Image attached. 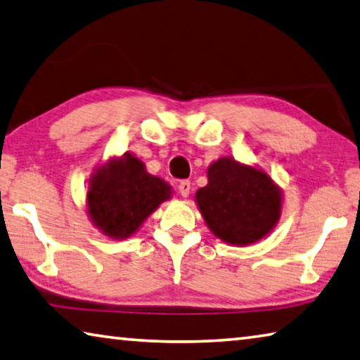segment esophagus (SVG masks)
<instances>
[{"label": "esophagus", "instance_id": "34e87169", "mask_svg": "<svg viewBox=\"0 0 360 360\" xmlns=\"http://www.w3.org/2000/svg\"><path fill=\"white\" fill-rule=\"evenodd\" d=\"M176 190L181 194L184 198L190 196V191H191V181L190 180H181L179 185H176Z\"/></svg>", "mask_w": 360, "mask_h": 360}]
</instances>
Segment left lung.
Returning <instances> with one entry per match:
<instances>
[{"label": "left lung", "mask_w": 360, "mask_h": 360, "mask_svg": "<svg viewBox=\"0 0 360 360\" xmlns=\"http://www.w3.org/2000/svg\"><path fill=\"white\" fill-rule=\"evenodd\" d=\"M209 185L196 193L207 226L232 245H250L266 237L278 223L281 191L262 170L221 158L207 170Z\"/></svg>", "instance_id": "left-lung-1"}]
</instances>
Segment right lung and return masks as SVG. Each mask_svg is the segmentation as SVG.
<instances>
[{"mask_svg": "<svg viewBox=\"0 0 360 360\" xmlns=\"http://www.w3.org/2000/svg\"><path fill=\"white\" fill-rule=\"evenodd\" d=\"M170 199V186L150 175L143 162L126 153L96 169L86 193L88 215L110 238H126L161 202Z\"/></svg>", "mask_w": 360, "mask_h": 360, "instance_id": "right-lung-1", "label": "right lung"}]
</instances>
